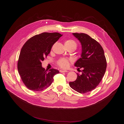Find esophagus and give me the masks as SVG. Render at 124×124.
I'll use <instances>...</instances> for the list:
<instances>
[{
    "mask_svg": "<svg viewBox=\"0 0 124 124\" xmlns=\"http://www.w3.org/2000/svg\"><path fill=\"white\" fill-rule=\"evenodd\" d=\"M67 72V71L66 70H64V69L60 70V72H61V73H62V72Z\"/></svg>",
    "mask_w": 124,
    "mask_h": 124,
    "instance_id": "1",
    "label": "esophagus"
}]
</instances>
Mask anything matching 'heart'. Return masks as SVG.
Wrapping results in <instances>:
<instances>
[{"label": "heart", "instance_id": "1", "mask_svg": "<svg viewBox=\"0 0 124 124\" xmlns=\"http://www.w3.org/2000/svg\"><path fill=\"white\" fill-rule=\"evenodd\" d=\"M65 46H75L76 47V43L72 40H67L65 42ZM72 62V60L70 59L66 58H61L58 60L57 61V64L58 66L62 68H67L69 67L70 62Z\"/></svg>", "mask_w": 124, "mask_h": 124}]
</instances>
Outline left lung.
Listing matches in <instances>:
<instances>
[{"instance_id": "8db88e82", "label": "left lung", "mask_w": 124, "mask_h": 124, "mask_svg": "<svg viewBox=\"0 0 124 124\" xmlns=\"http://www.w3.org/2000/svg\"><path fill=\"white\" fill-rule=\"evenodd\" d=\"M82 46L81 57L75 63L82 73H77L75 81L70 86L80 93H85L99 85L106 72L107 60L104 51L99 42L84 33H73Z\"/></svg>"}]
</instances>
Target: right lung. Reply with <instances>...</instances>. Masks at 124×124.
<instances>
[{
	"instance_id": "add662e5",
	"label": "right lung",
	"mask_w": 124,
	"mask_h": 124,
	"mask_svg": "<svg viewBox=\"0 0 124 124\" xmlns=\"http://www.w3.org/2000/svg\"><path fill=\"white\" fill-rule=\"evenodd\" d=\"M62 35L58 32H43L31 38L23 45L17 70L23 83L30 90L39 92L47 88L53 82L54 76L59 72L53 68L45 70L41 62Z\"/></svg>"
}]
</instances>
